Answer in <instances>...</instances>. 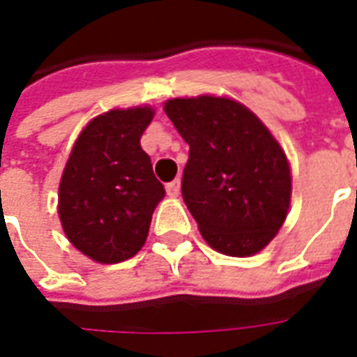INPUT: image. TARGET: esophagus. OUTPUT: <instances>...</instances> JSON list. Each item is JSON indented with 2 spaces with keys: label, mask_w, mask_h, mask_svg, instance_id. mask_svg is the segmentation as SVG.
Here are the masks:
<instances>
[{
  "label": "esophagus",
  "mask_w": 357,
  "mask_h": 357,
  "mask_svg": "<svg viewBox=\"0 0 357 357\" xmlns=\"http://www.w3.org/2000/svg\"><path fill=\"white\" fill-rule=\"evenodd\" d=\"M179 191H181V181L179 179H174V181H170L166 185V193L170 195V197H178Z\"/></svg>",
  "instance_id": "34e87169"
}]
</instances>
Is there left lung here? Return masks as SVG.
<instances>
[{
  "label": "left lung",
  "mask_w": 357,
  "mask_h": 357,
  "mask_svg": "<svg viewBox=\"0 0 357 357\" xmlns=\"http://www.w3.org/2000/svg\"><path fill=\"white\" fill-rule=\"evenodd\" d=\"M164 110L189 145L181 195L202 239L227 256L260 252L291 204L281 145L252 110L227 97H178Z\"/></svg>",
  "instance_id": "obj_1"
}]
</instances>
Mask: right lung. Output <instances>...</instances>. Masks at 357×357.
I'll return each instance as SVG.
<instances>
[{
	"label": "right lung",
	"instance_id": "obj_1",
	"mask_svg": "<svg viewBox=\"0 0 357 357\" xmlns=\"http://www.w3.org/2000/svg\"><path fill=\"white\" fill-rule=\"evenodd\" d=\"M151 107L114 109L89 122L74 143L59 185V218L66 237L99 264L132 258L145 245L162 201L141 135Z\"/></svg>",
	"mask_w": 357,
	"mask_h": 357
}]
</instances>
